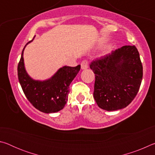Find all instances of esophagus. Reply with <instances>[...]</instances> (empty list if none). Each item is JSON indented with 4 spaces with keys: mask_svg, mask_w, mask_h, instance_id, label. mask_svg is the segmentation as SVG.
<instances>
[{
    "mask_svg": "<svg viewBox=\"0 0 155 155\" xmlns=\"http://www.w3.org/2000/svg\"><path fill=\"white\" fill-rule=\"evenodd\" d=\"M81 69L82 70H85L87 69V68H88V61L87 60H83V61L81 62Z\"/></svg>",
    "mask_w": 155,
    "mask_h": 155,
    "instance_id": "1",
    "label": "esophagus"
}]
</instances>
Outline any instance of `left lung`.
<instances>
[{
  "mask_svg": "<svg viewBox=\"0 0 155 155\" xmlns=\"http://www.w3.org/2000/svg\"><path fill=\"white\" fill-rule=\"evenodd\" d=\"M90 67L95 74L94 98L100 108L115 111L127 107L140 90L143 67L135 46H124L96 59Z\"/></svg>",
  "mask_w": 155,
  "mask_h": 155,
  "instance_id": "left-lung-1",
  "label": "left lung"
}]
</instances>
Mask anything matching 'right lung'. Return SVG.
I'll return each mask as SVG.
<instances>
[{
  "instance_id": "obj_1",
  "label": "right lung",
  "mask_w": 155,
  "mask_h": 155,
  "mask_svg": "<svg viewBox=\"0 0 155 155\" xmlns=\"http://www.w3.org/2000/svg\"><path fill=\"white\" fill-rule=\"evenodd\" d=\"M18 65V80L28 101L43 113H55L64 109L68 101L69 86L79 72L81 65L64 66L57 70L51 78L45 81L34 80L27 74L25 68L23 53Z\"/></svg>"
}]
</instances>
